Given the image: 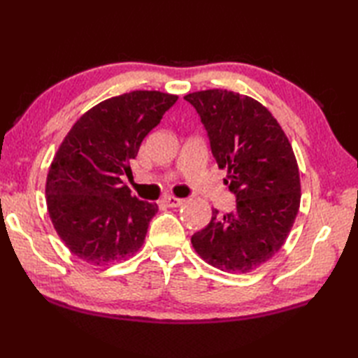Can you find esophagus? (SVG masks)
<instances>
[{"mask_svg":"<svg viewBox=\"0 0 358 358\" xmlns=\"http://www.w3.org/2000/svg\"><path fill=\"white\" fill-rule=\"evenodd\" d=\"M182 199H179V197H174V196H166L162 199V203H165L166 206H179L182 205Z\"/></svg>","mask_w":358,"mask_h":358,"instance_id":"1","label":"esophagus"}]
</instances>
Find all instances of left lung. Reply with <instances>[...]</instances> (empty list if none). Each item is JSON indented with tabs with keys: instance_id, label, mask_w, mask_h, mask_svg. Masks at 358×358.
<instances>
[{
	"instance_id": "1",
	"label": "left lung",
	"mask_w": 358,
	"mask_h": 358,
	"mask_svg": "<svg viewBox=\"0 0 358 358\" xmlns=\"http://www.w3.org/2000/svg\"><path fill=\"white\" fill-rule=\"evenodd\" d=\"M199 113L236 208L192 237L211 266L250 273L282 248L300 206V174L292 147L269 110L241 93L213 89L184 96Z\"/></svg>"
}]
</instances>
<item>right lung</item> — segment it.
I'll return each mask as SVG.
<instances>
[{"instance_id":"1","label":"right lung","mask_w":358,"mask_h":358,"mask_svg":"<svg viewBox=\"0 0 358 358\" xmlns=\"http://www.w3.org/2000/svg\"><path fill=\"white\" fill-rule=\"evenodd\" d=\"M176 101L156 90L119 94L85 112L62 141L47 174V210L78 259L113 264L144 243L157 205L131 196L122 176H130L142 141Z\"/></svg>"}]
</instances>
